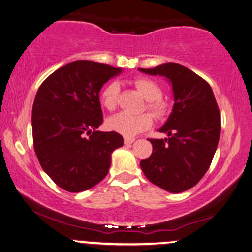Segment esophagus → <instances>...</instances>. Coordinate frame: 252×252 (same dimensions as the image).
Listing matches in <instances>:
<instances>
[{
    "mask_svg": "<svg viewBox=\"0 0 252 252\" xmlns=\"http://www.w3.org/2000/svg\"><path fill=\"white\" fill-rule=\"evenodd\" d=\"M134 141H135V139L134 138H124V142H125V145H130V143H133Z\"/></svg>",
    "mask_w": 252,
    "mask_h": 252,
    "instance_id": "esophagus-1",
    "label": "esophagus"
}]
</instances>
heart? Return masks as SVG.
<instances>
[{
  "instance_id": "b5f03b06",
  "label": "heart",
  "mask_w": 252,
  "mask_h": 252,
  "mask_svg": "<svg viewBox=\"0 0 252 252\" xmlns=\"http://www.w3.org/2000/svg\"><path fill=\"white\" fill-rule=\"evenodd\" d=\"M133 86L143 99H146V109L152 112L156 119H164L169 114L170 106L164 98H162V89L155 81L148 77H136ZM120 88L119 84L111 82L104 87L100 94V103L106 110L113 111L118 106ZM152 114L143 112L139 114L119 113L111 117L106 125L109 129L130 138L147 130L153 125Z\"/></svg>"
}]
</instances>
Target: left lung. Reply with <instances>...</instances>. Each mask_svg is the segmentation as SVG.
<instances>
[{"label":"left lung","instance_id":"8db88e82","mask_svg":"<svg viewBox=\"0 0 252 252\" xmlns=\"http://www.w3.org/2000/svg\"><path fill=\"white\" fill-rule=\"evenodd\" d=\"M139 70L168 78L175 99L171 114L159 128L168 138L148 139L153 153L140 165L153 184L181 193L193 188L210 168L220 139V110L210 84L182 64L168 62Z\"/></svg>","mask_w":252,"mask_h":252}]
</instances>
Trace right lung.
<instances>
[{"mask_svg": "<svg viewBox=\"0 0 252 252\" xmlns=\"http://www.w3.org/2000/svg\"><path fill=\"white\" fill-rule=\"evenodd\" d=\"M122 69L77 60L52 73L32 106L33 147L42 170L68 192L103 181L111 154L124 145L119 133L97 130L103 123L99 91Z\"/></svg>", "mask_w": 252, "mask_h": 252, "instance_id": "right-lung-1", "label": "right lung"}]
</instances>
